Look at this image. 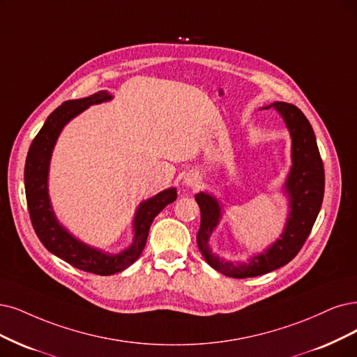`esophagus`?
I'll return each mask as SVG.
<instances>
[{
	"label": "esophagus",
	"mask_w": 357,
	"mask_h": 357,
	"mask_svg": "<svg viewBox=\"0 0 357 357\" xmlns=\"http://www.w3.org/2000/svg\"><path fill=\"white\" fill-rule=\"evenodd\" d=\"M183 182H185V185L194 188V187H199L200 178H199V175L194 174V172H192V174H187V176L183 178Z\"/></svg>",
	"instance_id": "1"
}]
</instances>
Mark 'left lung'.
Segmentation results:
<instances>
[{"label": "left lung", "mask_w": 357, "mask_h": 357, "mask_svg": "<svg viewBox=\"0 0 357 357\" xmlns=\"http://www.w3.org/2000/svg\"><path fill=\"white\" fill-rule=\"evenodd\" d=\"M265 109H273L282 117L291 138V167L282 185L288 199V215L280 238L263 252L250 256L247 261L234 263L219 257L212 252L208 241L223 216L222 203L207 191L195 194L202 212L197 244L208 265L231 278H253L291 261L307 240L324 200V163L306 116L296 105L282 101H275Z\"/></svg>", "instance_id": "left-lung-1"}]
</instances>
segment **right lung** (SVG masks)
I'll return each mask as SVG.
<instances>
[{"label":"right lung","instance_id":"obj_1","mask_svg":"<svg viewBox=\"0 0 357 357\" xmlns=\"http://www.w3.org/2000/svg\"><path fill=\"white\" fill-rule=\"evenodd\" d=\"M113 96L107 91H98L85 98L69 100L52 112L32 141L24 165L26 202L33 229L44 247L69 265L97 275H113L129 268L137 261L147 243V236L154 218L176 200V188L163 190L150 199L139 203L132 220V243L119 253H109L92 247L63 227L52 208L48 192V175L51 155L63 128L73 117L81 114L91 105L110 101Z\"/></svg>","mask_w":357,"mask_h":357}]
</instances>
